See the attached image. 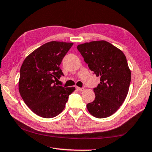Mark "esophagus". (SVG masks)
<instances>
[{
	"label": "esophagus",
	"mask_w": 152,
	"mask_h": 152,
	"mask_svg": "<svg viewBox=\"0 0 152 152\" xmlns=\"http://www.w3.org/2000/svg\"><path fill=\"white\" fill-rule=\"evenodd\" d=\"M76 89L78 91H83L84 90V88L83 87H76Z\"/></svg>",
	"instance_id": "34e87169"
}]
</instances>
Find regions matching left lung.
<instances>
[{
    "mask_svg": "<svg viewBox=\"0 0 152 152\" xmlns=\"http://www.w3.org/2000/svg\"><path fill=\"white\" fill-rule=\"evenodd\" d=\"M84 61L100 83L93 89L95 98L87 105L90 113L98 118L114 114L125 100L131 82V71L125 55L105 41L77 45Z\"/></svg>",
    "mask_w": 152,
    "mask_h": 152,
    "instance_id": "8db88e82",
    "label": "left lung"
}]
</instances>
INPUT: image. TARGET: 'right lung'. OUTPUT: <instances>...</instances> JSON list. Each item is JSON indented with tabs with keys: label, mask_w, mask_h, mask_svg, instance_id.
Returning a JSON list of instances; mask_svg holds the SVG:
<instances>
[{
	"label": "right lung",
	"mask_w": 152,
	"mask_h": 152,
	"mask_svg": "<svg viewBox=\"0 0 152 152\" xmlns=\"http://www.w3.org/2000/svg\"><path fill=\"white\" fill-rule=\"evenodd\" d=\"M72 43L50 41L28 56L20 69L19 90L24 103L41 117H55L65 107L75 87L57 86L64 75L59 65Z\"/></svg>",
	"instance_id": "1"
}]
</instances>
